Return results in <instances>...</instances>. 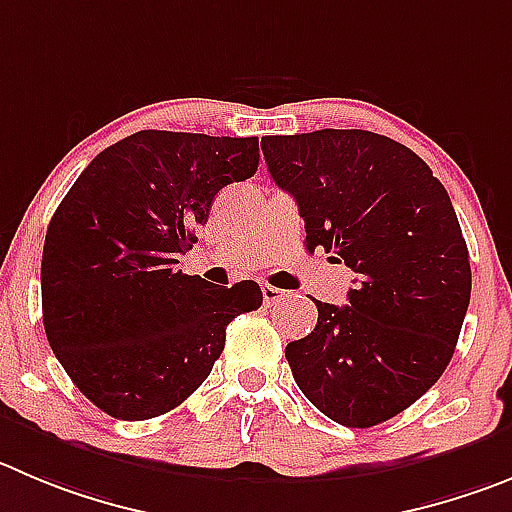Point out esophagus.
<instances>
[{"label": "esophagus", "mask_w": 512, "mask_h": 512, "mask_svg": "<svg viewBox=\"0 0 512 512\" xmlns=\"http://www.w3.org/2000/svg\"><path fill=\"white\" fill-rule=\"evenodd\" d=\"M285 290H280V288H272V285H262V300H265V305H275V303H280V300L285 298Z\"/></svg>", "instance_id": "obj_1"}]
</instances>
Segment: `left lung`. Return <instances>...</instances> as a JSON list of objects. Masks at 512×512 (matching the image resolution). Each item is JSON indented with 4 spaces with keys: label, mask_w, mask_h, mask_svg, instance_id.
Instances as JSON below:
<instances>
[{
    "label": "left lung",
    "mask_w": 512,
    "mask_h": 512,
    "mask_svg": "<svg viewBox=\"0 0 512 512\" xmlns=\"http://www.w3.org/2000/svg\"><path fill=\"white\" fill-rule=\"evenodd\" d=\"M262 154L308 250L358 278L285 348L295 384L333 422L376 427L432 389L460 338L472 272L450 194L412 148L358 128L267 136Z\"/></svg>",
    "instance_id": "1"
}]
</instances>
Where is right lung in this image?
Here are the masks:
<instances>
[{
    "mask_svg": "<svg viewBox=\"0 0 512 512\" xmlns=\"http://www.w3.org/2000/svg\"><path fill=\"white\" fill-rule=\"evenodd\" d=\"M257 164L255 136L138 131L100 151L55 209L42 321L62 369L105 414L141 422L179 407L229 323L262 305L255 280L217 288L176 267L217 191Z\"/></svg>",
    "mask_w": 512,
    "mask_h": 512,
    "instance_id": "right-lung-1",
    "label": "right lung"
}]
</instances>
